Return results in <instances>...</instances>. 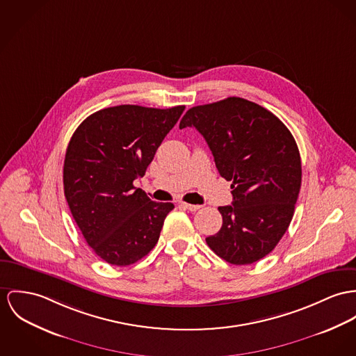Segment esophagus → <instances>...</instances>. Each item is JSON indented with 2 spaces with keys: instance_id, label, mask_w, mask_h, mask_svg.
Returning <instances> with one entry per match:
<instances>
[{
  "instance_id": "1",
  "label": "esophagus",
  "mask_w": 356,
  "mask_h": 356,
  "mask_svg": "<svg viewBox=\"0 0 356 356\" xmlns=\"http://www.w3.org/2000/svg\"><path fill=\"white\" fill-rule=\"evenodd\" d=\"M180 206L184 207V209H187V210H190L192 213L197 211V210L202 207V206H199V204H190V203H186V202H180Z\"/></svg>"
}]
</instances>
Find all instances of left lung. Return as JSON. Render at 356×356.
Returning a JSON list of instances; mask_svg holds the SVG:
<instances>
[{
  "instance_id": "left-lung-1",
  "label": "left lung",
  "mask_w": 356,
  "mask_h": 356,
  "mask_svg": "<svg viewBox=\"0 0 356 356\" xmlns=\"http://www.w3.org/2000/svg\"><path fill=\"white\" fill-rule=\"evenodd\" d=\"M179 127L203 136L219 175L232 181L233 202L218 207L222 227L207 245L236 266L263 259L294 216L302 180L296 139L273 112L241 97L192 107Z\"/></svg>"
}]
</instances>
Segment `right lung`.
Returning <instances> with one entry per match:
<instances>
[{
	"label": "right lung",
	"instance_id": "add662e5",
	"mask_svg": "<svg viewBox=\"0 0 356 356\" xmlns=\"http://www.w3.org/2000/svg\"><path fill=\"white\" fill-rule=\"evenodd\" d=\"M184 108H104L88 116L69 142L65 196L85 241L108 264L126 267L145 257L175 209L150 200L133 183L143 177Z\"/></svg>",
	"mask_w": 356,
	"mask_h": 356
}]
</instances>
